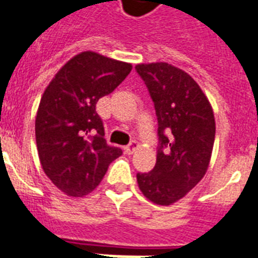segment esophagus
<instances>
[{"mask_svg":"<svg viewBox=\"0 0 258 258\" xmlns=\"http://www.w3.org/2000/svg\"><path fill=\"white\" fill-rule=\"evenodd\" d=\"M137 146H139V144L136 141H132L129 145H126L125 148H123V150H125V153L126 154H133L135 153V150L137 149Z\"/></svg>","mask_w":258,"mask_h":258,"instance_id":"1","label":"esophagus"}]
</instances>
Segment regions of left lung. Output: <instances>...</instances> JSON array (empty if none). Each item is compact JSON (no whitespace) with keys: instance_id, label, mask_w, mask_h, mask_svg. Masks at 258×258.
I'll return each instance as SVG.
<instances>
[{"instance_id":"left-lung-1","label":"left lung","mask_w":258,"mask_h":258,"mask_svg":"<svg viewBox=\"0 0 258 258\" xmlns=\"http://www.w3.org/2000/svg\"><path fill=\"white\" fill-rule=\"evenodd\" d=\"M136 71L158 121L156 166L137 173V182L146 199L166 207L186 196L207 173L216 136L213 109L199 84L170 63H139Z\"/></svg>"}]
</instances>
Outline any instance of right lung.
<instances>
[{
    "label": "right lung",
    "mask_w": 258,
    "mask_h": 258,
    "mask_svg": "<svg viewBox=\"0 0 258 258\" xmlns=\"http://www.w3.org/2000/svg\"><path fill=\"white\" fill-rule=\"evenodd\" d=\"M131 71V63L82 51L59 69L41 97L36 117L38 157L45 174L65 195H89L110 162L122 154L106 144L96 104Z\"/></svg>",
    "instance_id": "1"
}]
</instances>
